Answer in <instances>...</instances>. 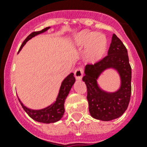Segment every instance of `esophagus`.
Returning a JSON list of instances; mask_svg holds the SVG:
<instances>
[{
    "mask_svg": "<svg viewBox=\"0 0 147 147\" xmlns=\"http://www.w3.org/2000/svg\"><path fill=\"white\" fill-rule=\"evenodd\" d=\"M84 74V70L82 68H78L75 70V77L77 80H80L82 79Z\"/></svg>",
    "mask_w": 147,
    "mask_h": 147,
    "instance_id": "34e87169",
    "label": "esophagus"
}]
</instances>
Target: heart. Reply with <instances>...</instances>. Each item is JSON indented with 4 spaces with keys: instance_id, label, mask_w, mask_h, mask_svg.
Instances as JSON below:
<instances>
[{
    "instance_id": "obj_1",
    "label": "heart",
    "mask_w": 147,
    "mask_h": 147,
    "mask_svg": "<svg viewBox=\"0 0 147 147\" xmlns=\"http://www.w3.org/2000/svg\"><path fill=\"white\" fill-rule=\"evenodd\" d=\"M72 43L78 48H86V57L90 61H96L102 57L107 46L104 35L96 32L83 30L74 36Z\"/></svg>"
}]
</instances>
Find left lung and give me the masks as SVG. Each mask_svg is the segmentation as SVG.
Masks as SVG:
<instances>
[{
    "mask_svg": "<svg viewBox=\"0 0 147 147\" xmlns=\"http://www.w3.org/2000/svg\"><path fill=\"white\" fill-rule=\"evenodd\" d=\"M107 69L115 70L120 77V87L115 92L102 90L97 82L100 75ZM82 80L87 86V99L92 117L109 121L123 115L131 94V67L127 50L115 34L112 36L107 56L95 64L85 65Z\"/></svg>",
    "mask_w": 147,
    "mask_h": 147,
    "instance_id": "8db88e82",
    "label": "left lung"
}]
</instances>
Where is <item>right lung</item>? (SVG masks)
Returning <instances> with one entry per match:
<instances>
[{
	"mask_svg": "<svg viewBox=\"0 0 147 147\" xmlns=\"http://www.w3.org/2000/svg\"><path fill=\"white\" fill-rule=\"evenodd\" d=\"M49 29H50V26L43 29L42 30L38 31V32H33L31 34H30L26 38V40L23 42L21 47L20 48L19 52L21 50L22 48L25 46V44L28 42L29 40H31L32 38H33L36 36L44 33V32L48 30ZM75 82H76V78L74 77V74L71 72V73L69 74V76H66L64 78V80L62 82L56 100L53 103H52L50 105H49L48 107H44L42 109L33 110L29 108L23 104V102L20 100L19 98H18V100H19L22 107L24 108L26 114L34 121L44 123H55V122H57L59 120H61V118L63 117V114L65 113V99H66Z\"/></svg>",
	"mask_w": 147,
	"mask_h": 147,
	"instance_id": "1",
	"label": "right lung"
}]
</instances>
